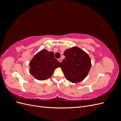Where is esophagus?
Segmentation results:
<instances>
[{"label": "esophagus", "mask_w": 121, "mask_h": 121, "mask_svg": "<svg viewBox=\"0 0 121 121\" xmlns=\"http://www.w3.org/2000/svg\"><path fill=\"white\" fill-rule=\"evenodd\" d=\"M58 61H59L60 63H61V61H62V59L61 58H59V59H58Z\"/></svg>", "instance_id": "esophagus-1"}]
</instances>
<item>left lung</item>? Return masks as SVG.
<instances>
[{
    "instance_id": "8db88e82",
    "label": "left lung",
    "mask_w": 121,
    "mask_h": 121,
    "mask_svg": "<svg viewBox=\"0 0 121 121\" xmlns=\"http://www.w3.org/2000/svg\"><path fill=\"white\" fill-rule=\"evenodd\" d=\"M65 58L60 68L65 78L72 83H78L85 79L91 67V58L85 52L77 46L65 50Z\"/></svg>"
}]
</instances>
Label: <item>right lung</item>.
Wrapping results in <instances>:
<instances>
[{
	"label": "right lung",
	"instance_id": "right-lung-1",
	"mask_svg": "<svg viewBox=\"0 0 121 121\" xmlns=\"http://www.w3.org/2000/svg\"><path fill=\"white\" fill-rule=\"evenodd\" d=\"M29 72L40 81L48 79L55 69L60 67V63L54 57L52 52L43 49L36 53L29 63Z\"/></svg>",
	"mask_w": 121,
	"mask_h": 121
}]
</instances>
